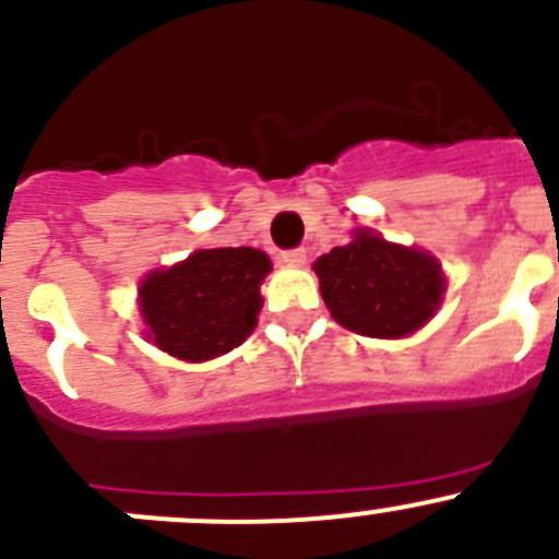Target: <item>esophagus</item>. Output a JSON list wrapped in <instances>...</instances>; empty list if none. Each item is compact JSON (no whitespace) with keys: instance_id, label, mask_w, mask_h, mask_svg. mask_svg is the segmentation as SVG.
<instances>
[{"instance_id":"34e87169","label":"esophagus","mask_w":559,"mask_h":559,"mask_svg":"<svg viewBox=\"0 0 559 559\" xmlns=\"http://www.w3.org/2000/svg\"><path fill=\"white\" fill-rule=\"evenodd\" d=\"M283 263L285 265H305L307 252L305 249H288V252H283Z\"/></svg>"}]
</instances>
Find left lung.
<instances>
[{"label":"left lung","instance_id":"left-lung-1","mask_svg":"<svg viewBox=\"0 0 559 559\" xmlns=\"http://www.w3.org/2000/svg\"><path fill=\"white\" fill-rule=\"evenodd\" d=\"M321 296L340 326L365 337H406L442 305L444 274L433 254L390 243L373 230L316 260Z\"/></svg>","mask_w":559,"mask_h":559}]
</instances>
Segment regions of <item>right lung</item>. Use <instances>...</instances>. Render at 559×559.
Returning <instances> with one entry per match:
<instances>
[{"label":"right lung","instance_id":"1","mask_svg":"<svg viewBox=\"0 0 559 559\" xmlns=\"http://www.w3.org/2000/svg\"><path fill=\"white\" fill-rule=\"evenodd\" d=\"M269 271V254L252 247L197 249L183 263L151 271L140 285L147 340L183 362L227 354L252 334Z\"/></svg>","mask_w":559,"mask_h":559}]
</instances>
